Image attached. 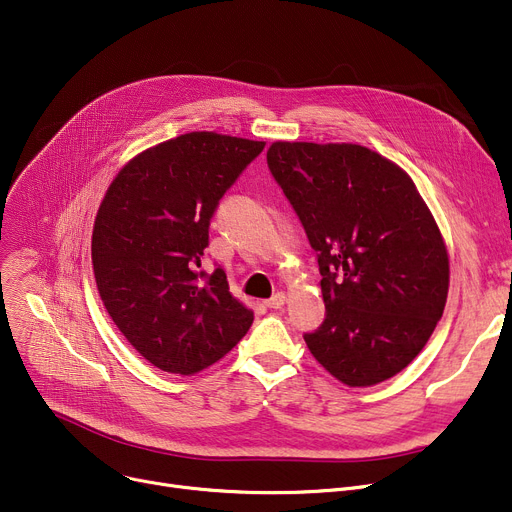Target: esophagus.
<instances>
[{
	"mask_svg": "<svg viewBox=\"0 0 512 512\" xmlns=\"http://www.w3.org/2000/svg\"><path fill=\"white\" fill-rule=\"evenodd\" d=\"M284 303H286V294H284V292H276L272 299H267V301H265V307H270V309H280V307H284Z\"/></svg>",
	"mask_w": 512,
	"mask_h": 512,
	"instance_id": "34e87169",
	"label": "esophagus"
}]
</instances>
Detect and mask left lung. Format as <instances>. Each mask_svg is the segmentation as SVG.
Returning <instances> with one entry per match:
<instances>
[{"mask_svg":"<svg viewBox=\"0 0 512 512\" xmlns=\"http://www.w3.org/2000/svg\"><path fill=\"white\" fill-rule=\"evenodd\" d=\"M267 168L317 253L326 319L305 334L311 355L351 388L405 369L436 330L448 253L409 174L351 143L267 149Z\"/></svg>","mask_w":512,"mask_h":512,"instance_id":"obj_1","label":"left lung"}]
</instances>
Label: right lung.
I'll return each instance as SVG.
<instances>
[{
  "instance_id": "right-lung-1",
  "label": "right lung",
  "mask_w": 512,
  "mask_h": 512,
  "mask_svg": "<svg viewBox=\"0 0 512 512\" xmlns=\"http://www.w3.org/2000/svg\"><path fill=\"white\" fill-rule=\"evenodd\" d=\"M263 147L218 132L180 134L130 159L99 205L91 242L99 297L161 371L213 365L253 324L222 267H199L220 199Z\"/></svg>"
}]
</instances>
